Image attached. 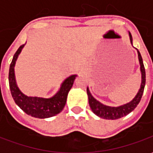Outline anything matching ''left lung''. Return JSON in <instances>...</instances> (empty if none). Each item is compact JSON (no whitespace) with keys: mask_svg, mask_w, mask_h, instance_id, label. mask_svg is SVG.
<instances>
[{"mask_svg":"<svg viewBox=\"0 0 153 153\" xmlns=\"http://www.w3.org/2000/svg\"><path fill=\"white\" fill-rule=\"evenodd\" d=\"M129 38H130V42L132 44L133 39H132V35L129 33ZM138 60L140 63V70L142 73V83L140 89L138 90V93L135 96L134 99L132 100L130 102L125 104L123 106H117V107H111V106H107L103 105L102 103H100L98 101H97L93 97L91 93H90L88 88H87V93L88 96V102L91 109L93 111V112L102 119H106V120H116L120 119L128 115V113H130L132 111H134L136 106H138V104L140 102V100L143 96V93L144 91L145 83H146V73H145V68L143 62L141 54L138 51Z\"/></svg>","mask_w":153,"mask_h":153,"instance_id":"1","label":"left lung"}]
</instances>
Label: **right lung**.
<instances>
[{
  "instance_id": "obj_1",
  "label": "right lung",
  "mask_w": 153,
  "mask_h": 153,
  "mask_svg": "<svg viewBox=\"0 0 153 153\" xmlns=\"http://www.w3.org/2000/svg\"><path fill=\"white\" fill-rule=\"evenodd\" d=\"M25 44L19 47L13 57L10 70H9V84L10 88L12 97L15 102L19 106L26 114L31 115L35 118H49L57 115L63 110L65 106L67 95L73 86L74 81L76 75H71L65 80L60 87V90L51 98H42L38 97H27L19 91L16 85L15 79V61L18 58L19 54L23 49Z\"/></svg>"
}]
</instances>
